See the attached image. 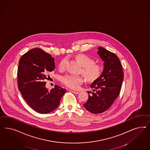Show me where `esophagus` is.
Instances as JSON below:
<instances>
[{
    "instance_id": "obj_1",
    "label": "esophagus",
    "mask_w": 150,
    "mask_h": 150,
    "mask_svg": "<svg viewBox=\"0 0 150 150\" xmlns=\"http://www.w3.org/2000/svg\"><path fill=\"white\" fill-rule=\"evenodd\" d=\"M71 91L73 93H75V94H76V95H77V94H79V92H78V91H73V90H71Z\"/></svg>"
}]
</instances>
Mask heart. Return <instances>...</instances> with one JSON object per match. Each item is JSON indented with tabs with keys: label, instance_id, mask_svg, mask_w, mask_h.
<instances>
[{
	"label": "heart",
	"instance_id": "heart-1",
	"mask_svg": "<svg viewBox=\"0 0 150 150\" xmlns=\"http://www.w3.org/2000/svg\"><path fill=\"white\" fill-rule=\"evenodd\" d=\"M77 60L81 63L82 68V73L90 81H93L100 77L102 69L100 65L94 63V60L86 55L80 54L76 57ZM68 60L62 59L59 63V68L60 70L66 68ZM84 81V78L82 76L74 75H66L62 78V82L64 85L69 88L76 90Z\"/></svg>",
	"mask_w": 150,
	"mask_h": 150
}]
</instances>
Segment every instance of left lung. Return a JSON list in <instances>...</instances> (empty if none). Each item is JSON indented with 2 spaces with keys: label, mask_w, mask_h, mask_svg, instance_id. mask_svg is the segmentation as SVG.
I'll list each match as a JSON object with an SVG mask.
<instances>
[{
  "label": "left lung",
  "mask_w": 150,
  "mask_h": 150,
  "mask_svg": "<svg viewBox=\"0 0 150 150\" xmlns=\"http://www.w3.org/2000/svg\"><path fill=\"white\" fill-rule=\"evenodd\" d=\"M97 54L103 61L100 77L92 83V95L83 107L90 112L100 114L107 110L118 97L124 79L122 66L118 57L103 47L98 48ZM91 93V91H90Z\"/></svg>",
  "instance_id": "1"
}]
</instances>
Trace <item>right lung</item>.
<instances>
[{"mask_svg":"<svg viewBox=\"0 0 150 150\" xmlns=\"http://www.w3.org/2000/svg\"><path fill=\"white\" fill-rule=\"evenodd\" d=\"M54 69V58L40 48L29 50L19 60L18 90L27 104L40 113H48L56 109L66 92L58 85L50 91L45 87L46 76Z\"/></svg>","mask_w":150,"mask_h":150,"instance_id":"1","label":"right lung"}]
</instances>
